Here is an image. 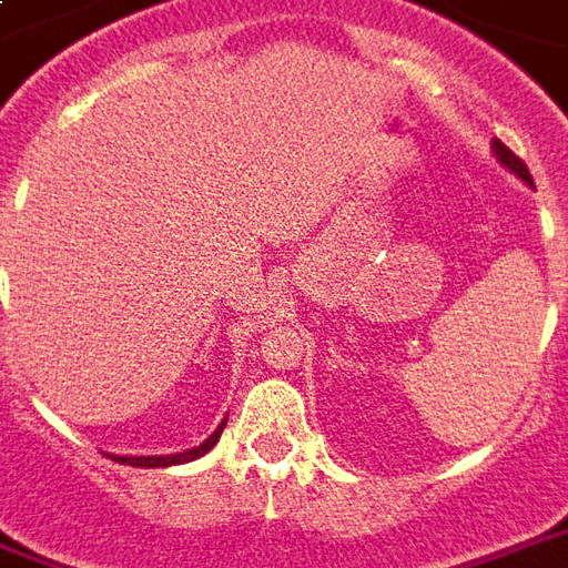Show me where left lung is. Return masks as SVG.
<instances>
[{
	"mask_svg": "<svg viewBox=\"0 0 568 568\" xmlns=\"http://www.w3.org/2000/svg\"><path fill=\"white\" fill-rule=\"evenodd\" d=\"M494 151H496V156H499V163L508 165V169H511L515 175L524 178L527 184H532V175H529L527 163H524V160H520V156H517L515 151H508V148H505V144L499 142V139H494Z\"/></svg>",
	"mask_w": 568,
	"mask_h": 568,
	"instance_id": "left-lung-1",
	"label": "left lung"
}]
</instances>
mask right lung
Instances as JSON below:
<instances>
[{"mask_svg":"<svg viewBox=\"0 0 568 568\" xmlns=\"http://www.w3.org/2000/svg\"><path fill=\"white\" fill-rule=\"evenodd\" d=\"M223 426H226V420H223V424L217 426V429H214V433H211V436L205 438V442H202L199 448H190V450H184V454H172V457H114V459H118V463H130V466H142V469H156V466H175V463H190V459H196V457H202V454H209V450L217 445V438H221Z\"/></svg>","mask_w":568,"mask_h":568,"instance_id":"1","label":"right lung"}]
</instances>
